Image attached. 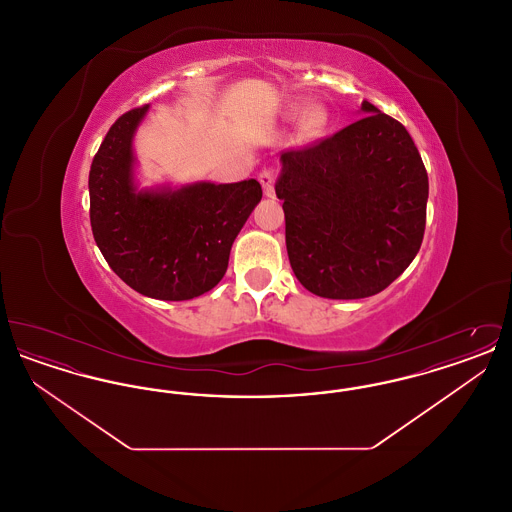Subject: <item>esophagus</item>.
I'll return each instance as SVG.
<instances>
[{
  "instance_id": "34e87169",
  "label": "esophagus",
  "mask_w": 512,
  "mask_h": 512,
  "mask_svg": "<svg viewBox=\"0 0 512 512\" xmlns=\"http://www.w3.org/2000/svg\"><path fill=\"white\" fill-rule=\"evenodd\" d=\"M259 182L263 186V192L267 197H274V172L263 171L259 174Z\"/></svg>"
}]
</instances>
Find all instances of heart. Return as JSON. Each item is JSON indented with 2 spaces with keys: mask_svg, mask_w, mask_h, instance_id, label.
Returning a JSON list of instances; mask_svg holds the SVG:
<instances>
[{
  "mask_svg": "<svg viewBox=\"0 0 512 512\" xmlns=\"http://www.w3.org/2000/svg\"><path fill=\"white\" fill-rule=\"evenodd\" d=\"M297 115H299L297 111H290L288 119H297ZM328 122H330V117H328V111H326L324 107H311V109L303 115V119H301V128H303L309 136H317V134L326 130Z\"/></svg>",
  "mask_w": 512,
  "mask_h": 512,
  "instance_id": "b5f03b06",
  "label": "heart"
}]
</instances>
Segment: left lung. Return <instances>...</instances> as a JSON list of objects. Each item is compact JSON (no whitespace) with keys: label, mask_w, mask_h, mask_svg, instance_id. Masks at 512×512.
<instances>
[{"label":"left lung","mask_w":512,"mask_h":512,"mask_svg":"<svg viewBox=\"0 0 512 512\" xmlns=\"http://www.w3.org/2000/svg\"><path fill=\"white\" fill-rule=\"evenodd\" d=\"M361 113L315 146L284 151L274 184L293 274L328 299L386 290L424 238L428 174L413 138L370 101Z\"/></svg>","instance_id":"1"}]
</instances>
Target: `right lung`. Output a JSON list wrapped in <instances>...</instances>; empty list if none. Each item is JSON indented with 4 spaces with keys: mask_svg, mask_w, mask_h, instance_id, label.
Instances as JSON below:
<instances>
[{
    "mask_svg": "<svg viewBox=\"0 0 512 512\" xmlns=\"http://www.w3.org/2000/svg\"><path fill=\"white\" fill-rule=\"evenodd\" d=\"M149 105L109 128L90 169V222L101 255L132 290L186 301L213 290L245 220L263 197L257 180L140 188L134 136Z\"/></svg>",
    "mask_w": 512,
    "mask_h": 512,
    "instance_id": "right-lung-1",
    "label": "right lung"
}]
</instances>
